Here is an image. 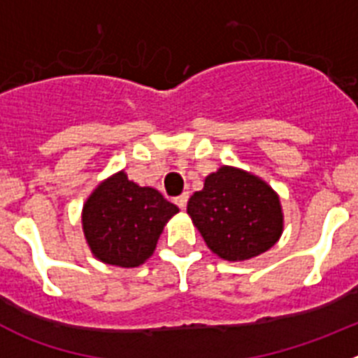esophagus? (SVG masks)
Listing matches in <instances>:
<instances>
[{"mask_svg": "<svg viewBox=\"0 0 358 358\" xmlns=\"http://www.w3.org/2000/svg\"><path fill=\"white\" fill-rule=\"evenodd\" d=\"M188 197H189L188 194H182V195H179V197H176V204H177V206L181 208V210H185L186 204H188Z\"/></svg>", "mask_w": 358, "mask_h": 358, "instance_id": "esophagus-1", "label": "esophagus"}]
</instances>
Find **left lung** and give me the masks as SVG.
I'll return each instance as SVG.
<instances>
[{
	"mask_svg": "<svg viewBox=\"0 0 358 358\" xmlns=\"http://www.w3.org/2000/svg\"><path fill=\"white\" fill-rule=\"evenodd\" d=\"M208 248L227 262L268 251L283 233L281 202L264 179L220 166L204 179L186 208Z\"/></svg>",
	"mask_w": 358,
	"mask_h": 358,
	"instance_id": "1",
	"label": "left lung"
}]
</instances>
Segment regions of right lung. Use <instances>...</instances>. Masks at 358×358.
<instances>
[{
  "instance_id": "right-lung-1",
  "label": "right lung",
  "mask_w": 358,
  "mask_h": 358,
  "mask_svg": "<svg viewBox=\"0 0 358 358\" xmlns=\"http://www.w3.org/2000/svg\"><path fill=\"white\" fill-rule=\"evenodd\" d=\"M179 208L157 189L110 176L93 189L82 210V229L91 252L103 264L138 267L152 256L164 224Z\"/></svg>"
}]
</instances>
